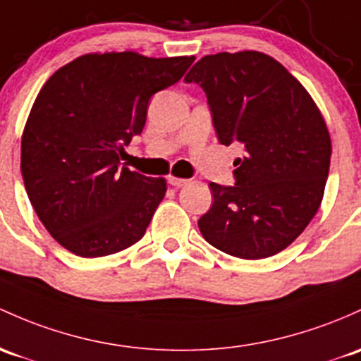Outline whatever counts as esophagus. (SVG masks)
<instances>
[{
  "label": "esophagus",
  "mask_w": 361,
  "mask_h": 361,
  "mask_svg": "<svg viewBox=\"0 0 361 361\" xmlns=\"http://www.w3.org/2000/svg\"><path fill=\"white\" fill-rule=\"evenodd\" d=\"M169 182L173 185V188H182V185L188 184V179H182V177H176V176H170Z\"/></svg>",
  "instance_id": "esophagus-1"
}]
</instances>
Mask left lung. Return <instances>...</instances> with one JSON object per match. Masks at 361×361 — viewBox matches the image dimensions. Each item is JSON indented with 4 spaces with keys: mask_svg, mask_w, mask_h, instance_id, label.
Wrapping results in <instances>:
<instances>
[{
    "mask_svg": "<svg viewBox=\"0 0 361 361\" xmlns=\"http://www.w3.org/2000/svg\"><path fill=\"white\" fill-rule=\"evenodd\" d=\"M207 92L222 145L244 148L235 185L212 182V208L197 220L212 246L243 259L286 250L324 197L332 145L310 92L259 51L201 58L185 75Z\"/></svg>",
    "mask_w": 361,
    "mask_h": 361,
    "instance_id": "1",
    "label": "left lung"
}]
</instances>
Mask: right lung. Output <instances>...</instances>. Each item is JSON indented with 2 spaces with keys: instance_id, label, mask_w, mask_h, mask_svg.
I'll use <instances>...</instances> for the list:
<instances>
[{
  "instance_id": "add662e5",
  "label": "right lung",
  "mask_w": 361,
  "mask_h": 361,
  "mask_svg": "<svg viewBox=\"0 0 361 361\" xmlns=\"http://www.w3.org/2000/svg\"><path fill=\"white\" fill-rule=\"evenodd\" d=\"M195 56L87 53L53 73L30 108L20 169L30 204L58 244L106 257L145 235L166 180L120 169L141 134L154 92L172 86Z\"/></svg>"
}]
</instances>
